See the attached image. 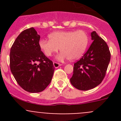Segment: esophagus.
I'll list each match as a JSON object with an SVG mask.
<instances>
[{"instance_id":"1","label":"esophagus","mask_w":121,"mask_h":121,"mask_svg":"<svg viewBox=\"0 0 121 121\" xmlns=\"http://www.w3.org/2000/svg\"><path fill=\"white\" fill-rule=\"evenodd\" d=\"M53 65H54V67L55 68H58V67H59L60 66H61V64H60V63H56V62H54Z\"/></svg>"}]
</instances>
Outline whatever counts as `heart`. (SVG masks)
<instances>
[{
  "label": "heart",
  "instance_id": "1",
  "mask_svg": "<svg viewBox=\"0 0 121 121\" xmlns=\"http://www.w3.org/2000/svg\"><path fill=\"white\" fill-rule=\"evenodd\" d=\"M48 37L49 40L40 39L39 47L47 57L53 56L60 48L61 52L57 57L59 61L67 58L70 60L78 59L83 55L88 44V36L82 30L55 31Z\"/></svg>",
  "mask_w": 121,
  "mask_h": 121
}]
</instances>
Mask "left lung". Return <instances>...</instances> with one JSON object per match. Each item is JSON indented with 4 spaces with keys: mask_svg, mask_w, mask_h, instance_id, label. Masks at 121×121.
<instances>
[{
    "mask_svg": "<svg viewBox=\"0 0 121 121\" xmlns=\"http://www.w3.org/2000/svg\"><path fill=\"white\" fill-rule=\"evenodd\" d=\"M92 44L82 58L74 63L72 85L82 91L91 90L101 83L105 76L111 53L105 41L95 31L91 34Z\"/></svg>",
    "mask_w": 121,
    "mask_h": 121,
    "instance_id": "left-lung-1",
    "label": "left lung"
}]
</instances>
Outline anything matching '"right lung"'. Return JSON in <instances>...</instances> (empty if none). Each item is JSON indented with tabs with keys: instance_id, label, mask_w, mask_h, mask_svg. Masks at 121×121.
Segmentation results:
<instances>
[{
	"instance_id": "add662e5",
	"label": "right lung",
	"mask_w": 121,
	"mask_h": 121,
	"mask_svg": "<svg viewBox=\"0 0 121 121\" xmlns=\"http://www.w3.org/2000/svg\"><path fill=\"white\" fill-rule=\"evenodd\" d=\"M40 35L33 27L23 31L12 45L10 67L18 84L25 91L40 92L49 85L54 67L41 51Z\"/></svg>"
}]
</instances>
